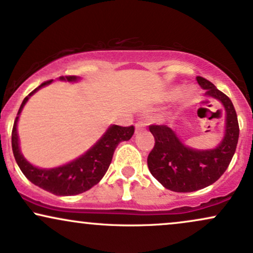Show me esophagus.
I'll return each instance as SVG.
<instances>
[{
  "mask_svg": "<svg viewBox=\"0 0 253 253\" xmlns=\"http://www.w3.org/2000/svg\"><path fill=\"white\" fill-rule=\"evenodd\" d=\"M145 127H146V124L143 123V121H138V123L135 124V130H136V132L145 129Z\"/></svg>",
  "mask_w": 253,
  "mask_h": 253,
  "instance_id": "1",
  "label": "esophagus"
}]
</instances>
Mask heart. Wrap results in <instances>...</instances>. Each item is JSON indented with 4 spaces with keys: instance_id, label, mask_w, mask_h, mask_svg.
<instances>
[{
    "instance_id": "b5f03b06",
    "label": "heart",
    "mask_w": 253,
    "mask_h": 253,
    "mask_svg": "<svg viewBox=\"0 0 253 253\" xmlns=\"http://www.w3.org/2000/svg\"><path fill=\"white\" fill-rule=\"evenodd\" d=\"M181 91H182V89L178 88V86H177V88H172L169 92H168L167 100H173V98H176L179 94H181ZM190 95H191L190 91L184 92V97H190Z\"/></svg>"
}]
</instances>
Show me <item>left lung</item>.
Masks as SVG:
<instances>
[{
  "label": "left lung",
  "mask_w": 253,
  "mask_h": 253,
  "mask_svg": "<svg viewBox=\"0 0 253 253\" xmlns=\"http://www.w3.org/2000/svg\"><path fill=\"white\" fill-rule=\"evenodd\" d=\"M196 81L206 90V96L216 98L225 108V135L215 149H191L170 127L150 126L156 143L147 157V167L163 187L177 193L200 190L216 182L231 163L239 138V125L232 101L206 78L196 77Z\"/></svg>",
  "instance_id": "left-lung-1"
}]
</instances>
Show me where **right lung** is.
I'll return each mask as SVG.
<instances>
[{"instance_id":"1","label":"right lung","mask_w":253,"mask_h":253,"mask_svg":"<svg viewBox=\"0 0 253 253\" xmlns=\"http://www.w3.org/2000/svg\"><path fill=\"white\" fill-rule=\"evenodd\" d=\"M59 80L77 82L80 81V77L62 76L59 77ZM53 80L46 81L40 84L22 101L19 112H17V117L14 121L13 132H11V147H13L14 157H15L20 170L33 184L48 191V193L54 194V195H77V194L89 190L102 179L104 173L108 170L117 146L121 141L129 140L132 138L133 133H134V127H121L118 125H112L94 146L90 147L84 155L78 157L70 163L53 168V169H42V168L34 167L30 162L26 161L24 155L20 151L19 135H17L16 128L17 121H19L21 110L28 98L40 88L48 85Z\"/></svg>"}]
</instances>
